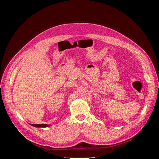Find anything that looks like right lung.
<instances>
[{
    "label": "right lung",
    "mask_w": 159,
    "mask_h": 159,
    "mask_svg": "<svg viewBox=\"0 0 159 159\" xmlns=\"http://www.w3.org/2000/svg\"><path fill=\"white\" fill-rule=\"evenodd\" d=\"M32 126L36 127H50V125H47V124H30Z\"/></svg>",
    "instance_id": "right-lung-1"
}]
</instances>
